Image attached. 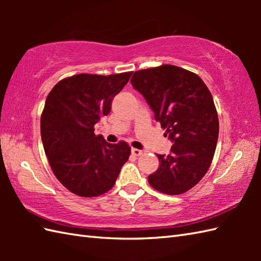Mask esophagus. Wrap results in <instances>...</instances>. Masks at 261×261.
Instances as JSON below:
<instances>
[{
  "instance_id": "obj_1",
  "label": "esophagus",
  "mask_w": 261,
  "mask_h": 261,
  "mask_svg": "<svg viewBox=\"0 0 261 261\" xmlns=\"http://www.w3.org/2000/svg\"><path fill=\"white\" fill-rule=\"evenodd\" d=\"M131 152L132 154H135V156H140V154H142V150H140V149H137V148H132L131 149Z\"/></svg>"
}]
</instances>
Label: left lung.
<instances>
[{
	"label": "left lung",
	"mask_w": 261,
	"mask_h": 261,
	"mask_svg": "<svg viewBox=\"0 0 261 261\" xmlns=\"http://www.w3.org/2000/svg\"><path fill=\"white\" fill-rule=\"evenodd\" d=\"M131 84L173 142L168 156L157 154L160 165L149 184L169 195L187 192L206 174L215 152L219 118L212 94L201 77L173 65L138 70Z\"/></svg>",
	"instance_id": "obj_1"
}]
</instances>
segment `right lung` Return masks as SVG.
I'll list each match as a JSON object with an SVG mask.
<instances>
[{"mask_svg":"<svg viewBox=\"0 0 261 261\" xmlns=\"http://www.w3.org/2000/svg\"><path fill=\"white\" fill-rule=\"evenodd\" d=\"M131 75H74L48 94L40 119L43 149L55 176L76 195L94 197L110 191L129 159L126 142H107L94 134V125L110 113Z\"/></svg>","mask_w":261,"mask_h":261,"instance_id":"right-lung-1","label":"right lung"}]
</instances>
